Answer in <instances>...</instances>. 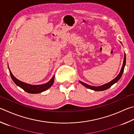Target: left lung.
<instances>
[{"instance_id":"1","label":"left lung","mask_w":134,"mask_h":134,"mask_svg":"<svg viewBox=\"0 0 134 134\" xmlns=\"http://www.w3.org/2000/svg\"><path fill=\"white\" fill-rule=\"evenodd\" d=\"M120 43H121V44H122V43H121V42H120ZM125 64H126V55H125V53H124V58L123 64H122V68H121V71L120 72V73L118 74V75L115 78V79L112 80V81L108 82V83H106L105 84L102 85V86H97V87H96V86H90V85H88V84H87L84 83V82H82L81 81H79V82L82 85H83L84 87H86V88H89V89H90V90H94V91H100L105 90H107L109 88H110V87L112 86H113V84L116 83V82H118V80L121 79V76H122V75L123 74L124 70V67L125 66Z\"/></svg>"}]
</instances>
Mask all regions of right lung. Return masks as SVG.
<instances>
[{
	"instance_id": "add662e5",
	"label": "right lung",
	"mask_w": 134,
	"mask_h": 134,
	"mask_svg": "<svg viewBox=\"0 0 134 134\" xmlns=\"http://www.w3.org/2000/svg\"><path fill=\"white\" fill-rule=\"evenodd\" d=\"M8 69L9 70L10 74L12 79L14 83H15L17 86H19V87H20L21 88H22L24 91L28 92V93H30V94L41 93V92H42L43 91L47 90H48V88H50V87L52 86L53 84L54 83V77H55L54 75H53L49 81H48L45 84H40V85H32V84L26 83L25 82L20 81V80H19L18 79H16V78L14 76L13 74L12 73L10 70L9 69V65H8Z\"/></svg>"
}]
</instances>
